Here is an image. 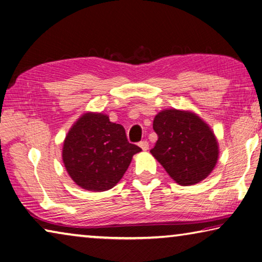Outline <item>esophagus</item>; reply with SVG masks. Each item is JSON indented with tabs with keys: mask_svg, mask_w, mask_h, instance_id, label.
Instances as JSON below:
<instances>
[{
	"mask_svg": "<svg viewBox=\"0 0 262 262\" xmlns=\"http://www.w3.org/2000/svg\"><path fill=\"white\" fill-rule=\"evenodd\" d=\"M139 145H140V148L143 150V151H147V150L149 149V142L148 141H141Z\"/></svg>",
	"mask_w": 262,
	"mask_h": 262,
	"instance_id": "esophagus-1",
	"label": "esophagus"
}]
</instances>
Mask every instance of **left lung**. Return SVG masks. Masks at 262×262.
<instances>
[{
    "label": "left lung",
    "mask_w": 262,
    "mask_h": 262,
    "mask_svg": "<svg viewBox=\"0 0 262 262\" xmlns=\"http://www.w3.org/2000/svg\"><path fill=\"white\" fill-rule=\"evenodd\" d=\"M152 126L158 140L150 152L177 184L195 185L211 173L219 159V142L196 113L163 110Z\"/></svg>",
    "instance_id": "8db88e82"
}]
</instances>
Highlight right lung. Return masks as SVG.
<instances>
[{"instance_id": "1", "label": "right lung", "mask_w": 262, "mask_h": 262, "mask_svg": "<svg viewBox=\"0 0 262 262\" xmlns=\"http://www.w3.org/2000/svg\"><path fill=\"white\" fill-rule=\"evenodd\" d=\"M141 148L128 142L125 128L107 114L86 112L66 135L62 161L70 178L91 192L113 188Z\"/></svg>"}]
</instances>
